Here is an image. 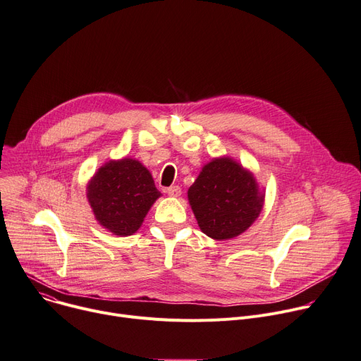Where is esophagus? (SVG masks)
<instances>
[{
	"instance_id": "1",
	"label": "esophagus",
	"mask_w": 361,
	"mask_h": 361,
	"mask_svg": "<svg viewBox=\"0 0 361 361\" xmlns=\"http://www.w3.org/2000/svg\"><path fill=\"white\" fill-rule=\"evenodd\" d=\"M180 188L178 185H173V186H169L168 189H166V193H168L169 197H173V198H178L180 197Z\"/></svg>"
}]
</instances>
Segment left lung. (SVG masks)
I'll use <instances>...</instances> for the list:
<instances>
[{"mask_svg": "<svg viewBox=\"0 0 361 361\" xmlns=\"http://www.w3.org/2000/svg\"><path fill=\"white\" fill-rule=\"evenodd\" d=\"M188 200L204 234L228 240L257 219L264 193L250 171L231 157H218L204 166L188 190Z\"/></svg>", "mask_w": 361, "mask_h": 361, "instance_id": "1", "label": "left lung"}]
</instances>
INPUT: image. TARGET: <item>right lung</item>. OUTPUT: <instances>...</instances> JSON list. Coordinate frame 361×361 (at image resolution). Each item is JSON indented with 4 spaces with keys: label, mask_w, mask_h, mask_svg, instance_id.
<instances>
[{
    "label": "right lung",
    "mask_w": 361,
    "mask_h": 361,
    "mask_svg": "<svg viewBox=\"0 0 361 361\" xmlns=\"http://www.w3.org/2000/svg\"><path fill=\"white\" fill-rule=\"evenodd\" d=\"M161 195L152 173L135 159L109 160L87 186V198L98 223L120 237L134 234Z\"/></svg>",
    "instance_id": "obj_1"
}]
</instances>
